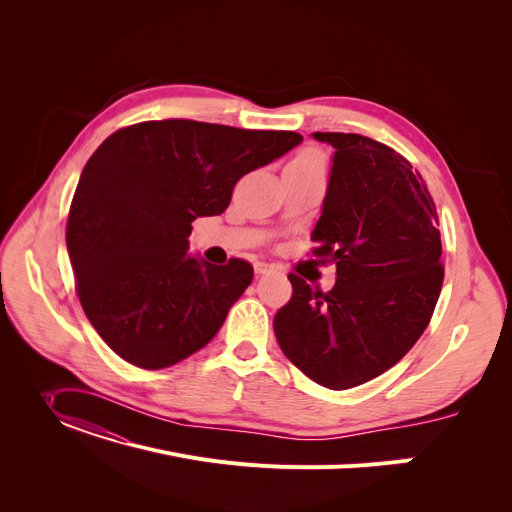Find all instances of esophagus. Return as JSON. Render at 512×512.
Returning <instances> with one entry per match:
<instances>
[{"instance_id":"obj_1","label":"esophagus","mask_w":512,"mask_h":512,"mask_svg":"<svg viewBox=\"0 0 512 512\" xmlns=\"http://www.w3.org/2000/svg\"><path fill=\"white\" fill-rule=\"evenodd\" d=\"M253 267H255V274L257 276H265V274H270L274 270L270 263H263V261H257Z\"/></svg>"}]
</instances>
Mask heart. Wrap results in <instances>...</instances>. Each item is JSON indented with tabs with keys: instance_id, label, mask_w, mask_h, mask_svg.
Masks as SVG:
<instances>
[{
	"instance_id": "heart-1",
	"label": "heart",
	"mask_w": 512,
	"mask_h": 512,
	"mask_svg": "<svg viewBox=\"0 0 512 512\" xmlns=\"http://www.w3.org/2000/svg\"><path fill=\"white\" fill-rule=\"evenodd\" d=\"M292 166H317V168H324V159H321V155L313 149H307L303 153H299L297 157H294L290 161Z\"/></svg>"
}]
</instances>
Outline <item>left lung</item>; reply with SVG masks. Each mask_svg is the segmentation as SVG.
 <instances>
[{"label":"left lung","instance_id":"obj_1","mask_svg":"<svg viewBox=\"0 0 512 512\" xmlns=\"http://www.w3.org/2000/svg\"><path fill=\"white\" fill-rule=\"evenodd\" d=\"M334 147L313 255L336 263L332 290L290 274L276 313L282 353L307 378L346 390L405 357L432 319L444 267L436 205L394 149L353 132H313Z\"/></svg>","mask_w":512,"mask_h":512}]
</instances>
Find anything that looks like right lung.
Instances as JSON below:
<instances>
[{"instance_id": "obj_1", "label": "right lung", "mask_w": 512, "mask_h": 512, "mask_svg": "<svg viewBox=\"0 0 512 512\" xmlns=\"http://www.w3.org/2000/svg\"><path fill=\"white\" fill-rule=\"evenodd\" d=\"M301 141L288 130L153 120L99 145L76 186L66 247L80 305L118 357L164 369L218 334L253 267L188 255L191 224L224 213L242 176Z\"/></svg>"}]
</instances>
